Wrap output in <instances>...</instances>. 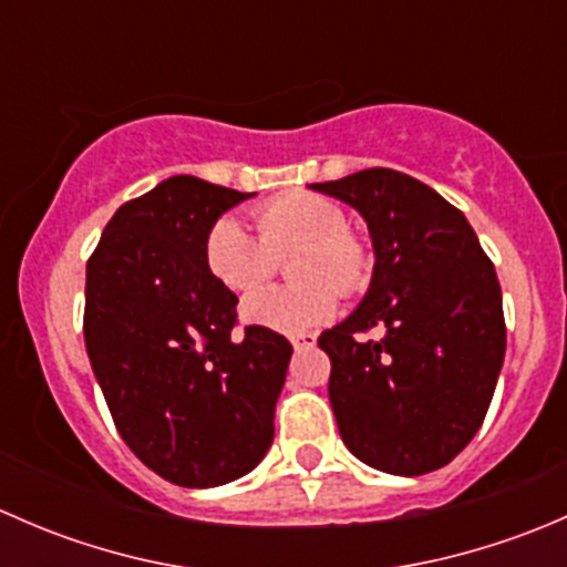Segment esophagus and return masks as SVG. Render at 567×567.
<instances>
[{"instance_id": "34e87169", "label": "esophagus", "mask_w": 567, "mask_h": 567, "mask_svg": "<svg viewBox=\"0 0 567 567\" xmlns=\"http://www.w3.org/2000/svg\"><path fill=\"white\" fill-rule=\"evenodd\" d=\"M290 342H293L296 351H305V348L316 346V334H296V337H290Z\"/></svg>"}]
</instances>
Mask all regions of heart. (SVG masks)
<instances>
[{
	"instance_id": "1",
	"label": "heart",
	"mask_w": 567,
	"mask_h": 567,
	"mask_svg": "<svg viewBox=\"0 0 567 567\" xmlns=\"http://www.w3.org/2000/svg\"><path fill=\"white\" fill-rule=\"evenodd\" d=\"M257 236L233 216H221L205 233V266L216 282L233 293H247L288 260V288H262L249 293L241 318L279 334H305L337 312L342 296L368 288V244L348 227L346 210L334 199L312 192H293L268 199L255 210Z\"/></svg>"
}]
</instances>
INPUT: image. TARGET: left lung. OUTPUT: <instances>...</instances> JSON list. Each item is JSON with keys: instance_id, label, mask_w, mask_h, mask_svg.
Masks as SVG:
<instances>
[{"instance_id": "left-lung-1", "label": "left lung", "mask_w": 567, "mask_h": 567, "mask_svg": "<svg viewBox=\"0 0 567 567\" xmlns=\"http://www.w3.org/2000/svg\"><path fill=\"white\" fill-rule=\"evenodd\" d=\"M310 188L357 208L375 251L362 305L318 337L342 442L379 472L447 466L483 425L505 362L494 262L466 216L416 177L375 167ZM373 324L388 334L359 341Z\"/></svg>"}]
</instances>
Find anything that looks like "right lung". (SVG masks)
<instances>
[{"mask_svg": "<svg viewBox=\"0 0 567 567\" xmlns=\"http://www.w3.org/2000/svg\"><path fill=\"white\" fill-rule=\"evenodd\" d=\"M251 194L175 175L120 205L87 260L84 342L120 436L183 488L251 472L274 442L293 346L236 329V293L205 266V233Z\"/></svg>", "mask_w": 567, "mask_h": 567, "instance_id": "right-lung-1", "label": "right lung"}]
</instances>
